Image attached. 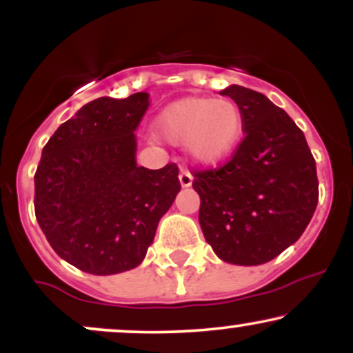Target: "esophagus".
Wrapping results in <instances>:
<instances>
[{"label":"esophagus","instance_id":"1","mask_svg":"<svg viewBox=\"0 0 353 353\" xmlns=\"http://www.w3.org/2000/svg\"><path fill=\"white\" fill-rule=\"evenodd\" d=\"M179 182H181L182 188H189V185L192 184V176H190V172L188 171V169H184V168L181 169Z\"/></svg>","mask_w":353,"mask_h":353}]
</instances>
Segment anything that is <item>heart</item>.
<instances>
[{"instance_id": "b5f03b06", "label": "heart", "mask_w": 353, "mask_h": 353, "mask_svg": "<svg viewBox=\"0 0 353 353\" xmlns=\"http://www.w3.org/2000/svg\"><path fill=\"white\" fill-rule=\"evenodd\" d=\"M157 129L164 139L184 143L194 161L214 164L241 139L242 112L232 101L185 98L164 109Z\"/></svg>"}]
</instances>
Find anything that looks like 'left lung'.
<instances>
[{"label":"left lung","mask_w":353,"mask_h":353,"mask_svg":"<svg viewBox=\"0 0 353 353\" xmlns=\"http://www.w3.org/2000/svg\"><path fill=\"white\" fill-rule=\"evenodd\" d=\"M236 101L245 136L229 161L194 171L199 224L222 261L259 265L292 245L319 202L315 159L299 125L261 92L221 91Z\"/></svg>","instance_id":"1"}]
</instances>
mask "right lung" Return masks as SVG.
Returning a JSON list of instances; mask_svg holds the SVG:
<instances>
[{
    "instance_id": "right-lung-1",
    "label": "right lung",
    "mask_w": 353,
    "mask_h": 353,
    "mask_svg": "<svg viewBox=\"0 0 353 353\" xmlns=\"http://www.w3.org/2000/svg\"><path fill=\"white\" fill-rule=\"evenodd\" d=\"M148 92L98 98L56 129L34 174V212L54 252L94 275L134 269L181 182L176 164H136Z\"/></svg>"
}]
</instances>
